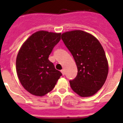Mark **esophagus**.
Listing matches in <instances>:
<instances>
[{
	"instance_id": "esophagus-1",
	"label": "esophagus",
	"mask_w": 123,
	"mask_h": 123,
	"mask_svg": "<svg viewBox=\"0 0 123 123\" xmlns=\"http://www.w3.org/2000/svg\"><path fill=\"white\" fill-rule=\"evenodd\" d=\"M61 71V73H62V75H65V71H64V69H62Z\"/></svg>"
}]
</instances>
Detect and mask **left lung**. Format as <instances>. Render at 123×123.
<instances>
[{
  "label": "left lung",
  "instance_id": "8db88e82",
  "mask_svg": "<svg viewBox=\"0 0 123 123\" xmlns=\"http://www.w3.org/2000/svg\"><path fill=\"white\" fill-rule=\"evenodd\" d=\"M61 38L71 52L78 73L69 81L71 89L82 97L94 95L105 84L109 65L99 41L91 34L80 30L66 32Z\"/></svg>",
  "mask_w": 123,
  "mask_h": 123
}]
</instances>
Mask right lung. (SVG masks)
I'll return each mask as SVG.
<instances>
[{"instance_id": "obj_1", "label": "right lung", "mask_w": 123, "mask_h": 123, "mask_svg": "<svg viewBox=\"0 0 123 123\" xmlns=\"http://www.w3.org/2000/svg\"><path fill=\"white\" fill-rule=\"evenodd\" d=\"M61 40V33L39 31L32 34L20 48L16 68L20 83L29 92L43 96L54 88L62 73L48 60Z\"/></svg>"}]
</instances>
